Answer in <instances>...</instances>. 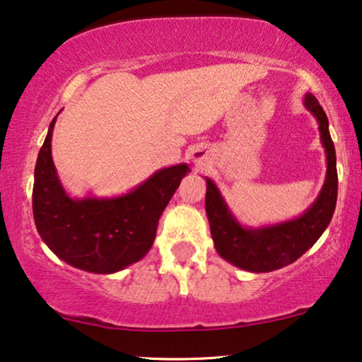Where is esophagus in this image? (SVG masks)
I'll return each instance as SVG.
<instances>
[{
    "label": "esophagus",
    "instance_id": "obj_1",
    "mask_svg": "<svg viewBox=\"0 0 362 362\" xmlns=\"http://www.w3.org/2000/svg\"><path fill=\"white\" fill-rule=\"evenodd\" d=\"M192 158H194V162L197 163V165H204L205 158H207V153H205V150L199 148V150H195L194 155H192Z\"/></svg>",
    "mask_w": 362,
    "mask_h": 362
}]
</instances>
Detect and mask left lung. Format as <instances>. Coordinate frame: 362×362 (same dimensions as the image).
<instances>
[{
    "label": "left lung",
    "instance_id": "left-lung-1",
    "mask_svg": "<svg viewBox=\"0 0 362 362\" xmlns=\"http://www.w3.org/2000/svg\"><path fill=\"white\" fill-rule=\"evenodd\" d=\"M304 105L319 122L322 147L326 148L327 173L321 194L300 217L276 226L242 227L228 210L221 192L207 178L205 210L215 250L227 262L244 271L272 272L296 262L317 242L332 218L337 200V170L327 115L314 95H305Z\"/></svg>",
    "mask_w": 362,
    "mask_h": 362
}]
</instances>
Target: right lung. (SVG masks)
I'll use <instances>...</instances> for the list:
<instances>
[{
	"instance_id": "obj_1",
	"label": "right lung",
	"mask_w": 362,
	"mask_h": 362,
	"mask_svg": "<svg viewBox=\"0 0 362 362\" xmlns=\"http://www.w3.org/2000/svg\"><path fill=\"white\" fill-rule=\"evenodd\" d=\"M54 122L35 167L33 217L40 237L59 259L86 272L113 274L139 262L153 245L160 215L190 172L189 165L162 168L113 199H71L52 158Z\"/></svg>"
}]
</instances>
